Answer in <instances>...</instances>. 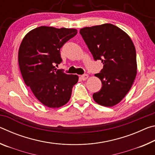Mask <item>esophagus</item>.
<instances>
[{"label":"esophagus","mask_w":155,"mask_h":155,"mask_svg":"<svg viewBox=\"0 0 155 155\" xmlns=\"http://www.w3.org/2000/svg\"><path fill=\"white\" fill-rule=\"evenodd\" d=\"M81 78H82L83 81H85L88 78V75L87 74H84L83 75H81Z\"/></svg>","instance_id":"34e87169"}]
</instances>
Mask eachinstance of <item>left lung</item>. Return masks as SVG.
<instances>
[{"instance_id":"obj_1","label":"left lung","mask_w":155,"mask_h":155,"mask_svg":"<svg viewBox=\"0 0 155 155\" xmlns=\"http://www.w3.org/2000/svg\"><path fill=\"white\" fill-rule=\"evenodd\" d=\"M80 34L94 59L101 60L103 64L95 74L102 87L93 98L101 105L114 106L127 95L137 74L134 44L124 31L111 24L83 28Z\"/></svg>"}]
</instances>
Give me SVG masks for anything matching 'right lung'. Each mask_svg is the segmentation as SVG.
I'll use <instances>...</instances> for the list:
<instances>
[{"label": "right lung", "mask_w": 155, "mask_h": 155, "mask_svg": "<svg viewBox=\"0 0 155 155\" xmlns=\"http://www.w3.org/2000/svg\"><path fill=\"white\" fill-rule=\"evenodd\" d=\"M77 34L74 28L42 26L28 33L20 44L18 63L25 83L50 108L66 104L78 82L77 75L67 74L54 66L62 62L60 49Z\"/></svg>", "instance_id": "add662e5"}]
</instances>
